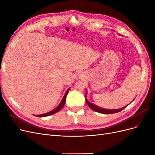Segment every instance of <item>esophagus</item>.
Masks as SVG:
<instances>
[{"mask_svg":"<svg viewBox=\"0 0 155 155\" xmlns=\"http://www.w3.org/2000/svg\"><path fill=\"white\" fill-rule=\"evenodd\" d=\"M83 77V74L81 72H78L77 74H76V78L77 79H81Z\"/></svg>","mask_w":155,"mask_h":155,"instance_id":"obj_1","label":"esophagus"}]
</instances>
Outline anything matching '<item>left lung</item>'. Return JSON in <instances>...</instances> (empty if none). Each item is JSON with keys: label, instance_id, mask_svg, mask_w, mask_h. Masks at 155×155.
<instances>
[{"label": "left lung", "instance_id": "left-lung-1", "mask_svg": "<svg viewBox=\"0 0 155 155\" xmlns=\"http://www.w3.org/2000/svg\"><path fill=\"white\" fill-rule=\"evenodd\" d=\"M87 91L86 90V94H85V100H86V102L87 105L89 106V107L91 108V109H92L93 110H94L96 112H100V113H102V114H113V113H116V112H118L121 110H122L124 109H125V108L127 106H125L122 108H121V109H104V108H101L100 107H98L94 104H92V103L89 102L87 100ZM132 102V101H131ZM130 102V103H131Z\"/></svg>", "mask_w": 155, "mask_h": 155}]
</instances>
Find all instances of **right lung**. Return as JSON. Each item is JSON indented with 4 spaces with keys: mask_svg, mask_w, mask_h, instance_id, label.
<instances>
[{
    "mask_svg": "<svg viewBox=\"0 0 155 155\" xmlns=\"http://www.w3.org/2000/svg\"><path fill=\"white\" fill-rule=\"evenodd\" d=\"M70 88H68L67 89V91H66V92H65V94H64V96H63V97L62 100L61 101V102H60V104H59V105H58L57 107L55 108V109H54V110H51V111H50V112H46V113H45V114H39V115H34V116H37V117H45V116H48L52 115V114L56 113V112H58L61 109H62V108H63V106L64 105L65 101H66L67 96V94H68V91H69V90H70Z\"/></svg>",
    "mask_w": 155,
    "mask_h": 155,
    "instance_id": "obj_1",
    "label": "right lung"
}]
</instances>
